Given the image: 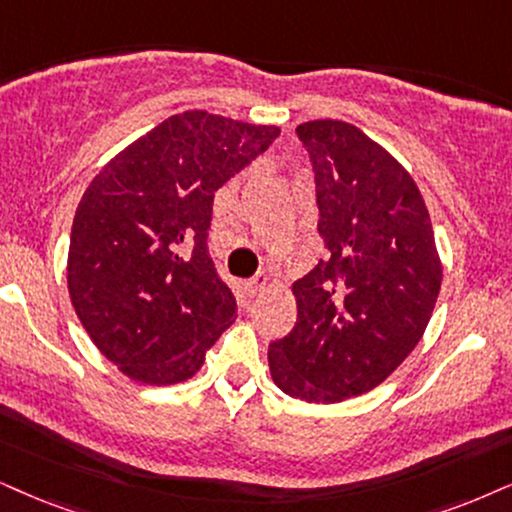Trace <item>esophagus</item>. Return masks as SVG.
<instances>
[{"instance_id":"1","label":"esophagus","mask_w":512,"mask_h":512,"mask_svg":"<svg viewBox=\"0 0 512 512\" xmlns=\"http://www.w3.org/2000/svg\"><path fill=\"white\" fill-rule=\"evenodd\" d=\"M248 288L252 290V293H262V290L269 288V276L267 274H257L252 281L248 283Z\"/></svg>"}]
</instances>
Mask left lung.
Listing matches in <instances>:
<instances>
[{
  "label": "left lung",
  "mask_w": 512,
  "mask_h": 512,
  "mask_svg": "<svg viewBox=\"0 0 512 512\" xmlns=\"http://www.w3.org/2000/svg\"><path fill=\"white\" fill-rule=\"evenodd\" d=\"M331 257L293 283L295 328L269 345L278 390L309 404L371 392L423 338L442 286L435 231L411 174L342 120L297 125Z\"/></svg>",
  "instance_id": "1"
}]
</instances>
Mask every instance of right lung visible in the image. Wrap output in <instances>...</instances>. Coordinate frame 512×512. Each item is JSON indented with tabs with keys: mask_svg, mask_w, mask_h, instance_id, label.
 <instances>
[{
	"mask_svg": "<svg viewBox=\"0 0 512 512\" xmlns=\"http://www.w3.org/2000/svg\"><path fill=\"white\" fill-rule=\"evenodd\" d=\"M281 129L172 115L115 155L77 205L68 293L99 352L144 385L184 383L236 319L208 255L215 191Z\"/></svg>",
	"mask_w": 512,
	"mask_h": 512,
	"instance_id": "obj_1",
	"label": "right lung"
}]
</instances>
